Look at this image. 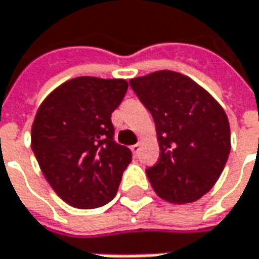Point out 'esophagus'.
Returning a JSON list of instances; mask_svg holds the SVG:
<instances>
[{
    "label": "esophagus",
    "instance_id": "obj_1",
    "mask_svg": "<svg viewBox=\"0 0 259 259\" xmlns=\"http://www.w3.org/2000/svg\"><path fill=\"white\" fill-rule=\"evenodd\" d=\"M130 149H132V152L135 154V155H138V152H139V149H141V144H135L130 146Z\"/></svg>",
    "mask_w": 259,
    "mask_h": 259
}]
</instances>
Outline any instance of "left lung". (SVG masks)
<instances>
[{"mask_svg":"<svg viewBox=\"0 0 259 259\" xmlns=\"http://www.w3.org/2000/svg\"><path fill=\"white\" fill-rule=\"evenodd\" d=\"M129 83L155 121L160 158L146 168L151 186L171 204L198 201L215 185L230 154L226 111L177 71H154Z\"/></svg>","mask_w":259,"mask_h":259,"instance_id":"left-lung-1","label":"left lung"}]
</instances>
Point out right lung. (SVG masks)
<instances>
[{
    "label": "right lung",
    "instance_id": "add662e5",
    "mask_svg": "<svg viewBox=\"0 0 259 259\" xmlns=\"http://www.w3.org/2000/svg\"><path fill=\"white\" fill-rule=\"evenodd\" d=\"M127 88L124 79L80 76L39 105L30 145L47 182L69 205L98 208L117 193L132 152L113 141L111 113Z\"/></svg>",
    "mask_w": 259,
    "mask_h": 259
}]
</instances>
